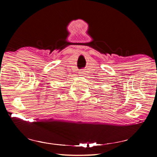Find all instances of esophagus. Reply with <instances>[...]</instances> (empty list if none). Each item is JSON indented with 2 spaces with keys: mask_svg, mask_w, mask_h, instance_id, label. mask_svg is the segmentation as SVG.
<instances>
[{
  "mask_svg": "<svg viewBox=\"0 0 157 157\" xmlns=\"http://www.w3.org/2000/svg\"><path fill=\"white\" fill-rule=\"evenodd\" d=\"M86 71H85L84 69H83V70H81L80 71H79V73L80 74V75H85V74H86Z\"/></svg>",
  "mask_w": 157,
  "mask_h": 157,
  "instance_id": "esophagus-1",
  "label": "esophagus"
}]
</instances>
